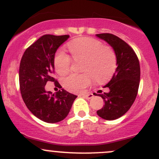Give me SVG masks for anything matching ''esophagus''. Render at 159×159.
Listing matches in <instances>:
<instances>
[{
  "instance_id": "1",
  "label": "esophagus",
  "mask_w": 159,
  "mask_h": 159,
  "mask_svg": "<svg viewBox=\"0 0 159 159\" xmlns=\"http://www.w3.org/2000/svg\"><path fill=\"white\" fill-rule=\"evenodd\" d=\"M83 98H84L86 99H91V98H93V94H82Z\"/></svg>"
}]
</instances>
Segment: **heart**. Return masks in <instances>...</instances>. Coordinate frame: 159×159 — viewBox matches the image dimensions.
I'll return each instance as SVG.
<instances>
[{"instance_id":"obj_1","label":"heart","mask_w":159,"mask_h":159,"mask_svg":"<svg viewBox=\"0 0 159 159\" xmlns=\"http://www.w3.org/2000/svg\"><path fill=\"white\" fill-rule=\"evenodd\" d=\"M68 48L75 60H84L81 75H69L63 81V85L68 91L81 92L92 83V76L97 81L109 78L115 72L117 59L114 51L105 47L102 41L92 38L82 37L72 40ZM70 58L62 50L57 51L54 57V68L60 75L69 71Z\"/></svg>"}]
</instances>
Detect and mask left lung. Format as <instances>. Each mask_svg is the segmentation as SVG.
<instances>
[{"instance_id": "left-lung-1", "label": "left lung", "mask_w": 159, "mask_h": 159, "mask_svg": "<svg viewBox=\"0 0 159 159\" xmlns=\"http://www.w3.org/2000/svg\"><path fill=\"white\" fill-rule=\"evenodd\" d=\"M96 36L113 48L117 59L116 70L105 86L109 91L98 94L103 98L105 105L98 111V115L111 121L124 115L134 103L140 82V65L134 50L121 38L108 33Z\"/></svg>"}]
</instances>
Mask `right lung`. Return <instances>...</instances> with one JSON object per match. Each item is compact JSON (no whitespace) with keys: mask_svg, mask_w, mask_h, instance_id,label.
Listing matches in <instances>:
<instances>
[{"mask_svg":"<svg viewBox=\"0 0 159 159\" xmlns=\"http://www.w3.org/2000/svg\"><path fill=\"white\" fill-rule=\"evenodd\" d=\"M69 35L41 36L26 49L19 68V83L22 98L34 116L47 123H56L68 116L76 95L62 89L52 77L54 55ZM48 81L60 89L53 94L45 91Z\"/></svg>","mask_w":159,"mask_h":159,"instance_id":"add662e5","label":"right lung"}]
</instances>
